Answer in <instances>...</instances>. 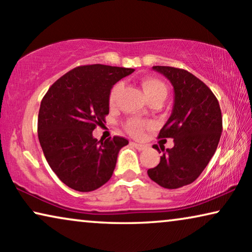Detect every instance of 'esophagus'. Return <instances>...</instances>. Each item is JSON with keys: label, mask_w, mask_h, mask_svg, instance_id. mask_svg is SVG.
I'll use <instances>...</instances> for the list:
<instances>
[{"label": "esophagus", "mask_w": 252, "mask_h": 252, "mask_svg": "<svg viewBox=\"0 0 252 252\" xmlns=\"http://www.w3.org/2000/svg\"><path fill=\"white\" fill-rule=\"evenodd\" d=\"M132 144H133V146H134V147H135V148H136V149H137V150H144V149H146V148H147V146H146V144H141V143H135V142H133Z\"/></svg>", "instance_id": "34e87169"}]
</instances>
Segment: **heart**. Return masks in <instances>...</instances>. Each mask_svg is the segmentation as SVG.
<instances>
[{"label":"heart","mask_w":252,"mask_h":252,"mask_svg":"<svg viewBox=\"0 0 252 252\" xmlns=\"http://www.w3.org/2000/svg\"><path fill=\"white\" fill-rule=\"evenodd\" d=\"M141 84H142V88L144 91V94L147 96L148 101L151 98H156V97H161L163 99L166 97L167 88L164 82L160 81L159 79L147 77L142 79ZM120 88H122V82H117L116 85H113V87L111 88V91H110V94H109L110 104H113V103L116 102L117 95H118ZM150 127H151L150 122H144V120H140V119H130L126 123L125 128L130 135L140 137L142 136L144 130L150 128Z\"/></svg>","instance_id":"obj_1"}]
</instances>
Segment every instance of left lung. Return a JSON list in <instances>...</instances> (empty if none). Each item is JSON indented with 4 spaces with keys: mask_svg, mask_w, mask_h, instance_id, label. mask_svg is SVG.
<instances>
[{
    "mask_svg": "<svg viewBox=\"0 0 252 252\" xmlns=\"http://www.w3.org/2000/svg\"><path fill=\"white\" fill-rule=\"evenodd\" d=\"M153 68L174 89L173 111L158 134L159 139H173L174 147L161 148L159 164L148 170V175L161 187L177 189L194 182L215 155L222 132L221 110L211 89L190 72L172 66Z\"/></svg>",
    "mask_w": 252,
    "mask_h": 252,
    "instance_id": "1",
    "label": "left lung"
}]
</instances>
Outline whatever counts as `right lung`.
Listing matches in <instances>:
<instances>
[{
    "mask_svg": "<svg viewBox=\"0 0 252 252\" xmlns=\"http://www.w3.org/2000/svg\"><path fill=\"white\" fill-rule=\"evenodd\" d=\"M133 68L103 64L74 67L54 82L41 101L37 136L44 157L60 180L78 191H93L108 182L123 136L97 141L93 130L105 123L112 86Z\"/></svg>",
    "mask_w": 252,
    "mask_h": 252,
    "instance_id": "obj_1",
    "label": "right lung"
}]
</instances>
